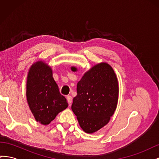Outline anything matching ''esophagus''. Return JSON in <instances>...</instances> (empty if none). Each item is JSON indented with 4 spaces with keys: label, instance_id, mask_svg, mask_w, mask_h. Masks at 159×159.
<instances>
[{
    "label": "esophagus",
    "instance_id": "obj_1",
    "mask_svg": "<svg viewBox=\"0 0 159 159\" xmlns=\"http://www.w3.org/2000/svg\"><path fill=\"white\" fill-rule=\"evenodd\" d=\"M66 99H67V101H68V103L70 105L71 103L72 102V98H71V96L68 95V96H67V97H66Z\"/></svg>",
    "mask_w": 159,
    "mask_h": 159
}]
</instances>
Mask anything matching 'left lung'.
I'll return each mask as SVG.
<instances>
[{
    "instance_id": "obj_1",
    "label": "left lung",
    "mask_w": 159,
    "mask_h": 159,
    "mask_svg": "<svg viewBox=\"0 0 159 159\" xmlns=\"http://www.w3.org/2000/svg\"><path fill=\"white\" fill-rule=\"evenodd\" d=\"M76 71L75 68H71ZM71 109L80 127L92 133L106 125L116 109L119 87L113 68L106 63L95 66L77 84Z\"/></svg>"
}]
</instances>
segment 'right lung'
Wrapping results in <instances>:
<instances>
[{"mask_svg": "<svg viewBox=\"0 0 159 159\" xmlns=\"http://www.w3.org/2000/svg\"><path fill=\"white\" fill-rule=\"evenodd\" d=\"M26 98L35 119L49 124L60 112L68 107L66 98L59 91L50 67L42 61L34 64L27 78Z\"/></svg>", "mask_w": 159, "mask_h": 159, "instance_id": "right-lung-1", "label": "right lung"}]
</instances>
